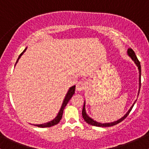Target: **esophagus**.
<instances>
[{"label": "esophagus", "mask_w": 149, "mask_h": 149, "mask_svg": "<svg viewBox=\"0 0 149 149\" xmlns=\"http://www.w3.org/2000/svg\"><path fill=\"white\" fill-rule=\"evenodd\" d=\"M85 86H86L85 82L83 81V80H80L76 84V90L78 91H82L85 88Z\"/></svg>", "instance_id": "1"}]
</instances>
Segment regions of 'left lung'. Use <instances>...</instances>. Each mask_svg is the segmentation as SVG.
<instances>
[{
	"label": "left lung",
	"mask_w": 149,
	"mask_h": 149,
	"mask_svg": "<svg viewBox=\"0 0 149 149\" xmlns=\"http://www.w3.org/2000/svg\"><path fill=\"white\" fill-rule=\"evenodd\" d=\"M127 54L129 55V57H130L131 59H132L133 61H134V62L135 63V64H136V66H137L138 69H139V92H138V95H139V91H140V88H141V65H140L139 61L138 60L137 57H136V54H135V53H134V51H133L132 49L129 48L127 49ZM136 101H135L134 103L132 104V106L130 109H129V111H128L127 113H126L125 115L123 116V117H122L121 118L118 120L114 121V122H112V123H98V122H97V121L94 120L93 119L91 118H90V116H88V114L86 113V111H85V102L84 103V106H83V111H82V115H83V119L85 120V122L88 123V124L91 125L97 126V127H111V126L116 125L118 124L119 123L122 122V121L125 118L127 117L128 115H129V113H130L131 110L132 109V107H134V105L135 102H136Z\"/></svg>",
	"instance_id": "obj_1"
}]
</instances>
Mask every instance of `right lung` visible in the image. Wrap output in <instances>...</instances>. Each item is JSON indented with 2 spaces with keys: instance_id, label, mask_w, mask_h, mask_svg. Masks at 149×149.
Masks as SVG:
<instances>
[{
  "instance_id": "add662e5",
  "label": "right lung",
  "mask_w": 149,
  "mask_h": 149,
  "mask_svg": "<svg viewBox=\"0 0 149 149\" xmlns=\"http://www.w3.org/2000/svg\"><path fill=\"white\" fill-rule=\"evenodd\" d=\"M26 48H27V47H26V48L24 49V50L23 52H22L21 54H19V56L17 60V61H16V64L18 62V60L19 59V58L21 57V56L22 55V54H24V52H25ZM75 89H76V85H73V86L71 87V88H69V91H68L67 94H66V95L65 96V98L64 100V102H63L62 105H61L60 110H59V113H58L57 117H56L55 118L53 119L52 120L49 121V122H48V123H46L40 124V125H36V126H37V127H52V126H54V125H55L59 123V121L61 120V118H62L63 112H64V109H65V107H66V106L67 105L68 102H69L70 100H71V98L72 97L73 95L75 94Z\"/></svg>"
}]
</instances>
